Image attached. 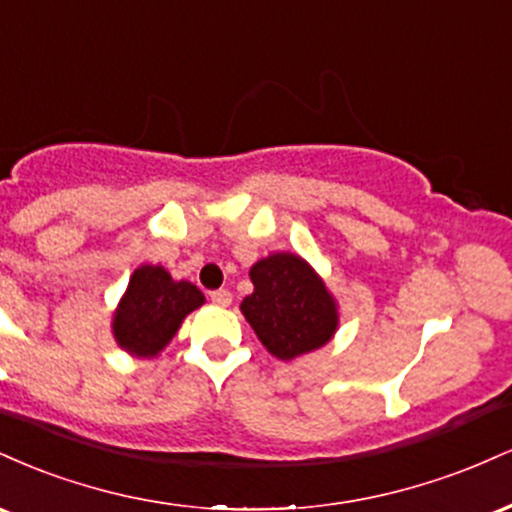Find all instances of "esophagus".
Returning a JSON list of instances; mask_svg holds the SVG:
<instances>
[{"label":"esophagus","mask_w":512,"mask_h":512,"mask_svg":"<svg viewBox=\"0 0 512 512\" xmlns=\"http://www.w3.org/2000/svg\"><path fill=\"white\" fill-rule=\"evenodd\" d=\"M209 298H211V303H214V305H221V308H226V305H231V301H233L231 291H226V289L211 291V293H209Z\"/></svg>","instance_id":"esophagus-1"}]
</instances>
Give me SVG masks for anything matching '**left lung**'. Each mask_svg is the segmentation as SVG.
Segmentation results:
<instances>
[{
	"instance_id": "obj_1",
	"label": "left lung",
	"mask_w": 512,
	"mask_h": 512,
	"mask_svg": "<svg viewBox=\"0 0 512 512\" xmlns=\"http://www.w3.org/2000/svg\"><path fill=\"white\" fill-rule=\"evenodd\" d=\"M255 291L240 310L267 351L281 361L310 354L334 337L337 301L303 257L272 252L250 267Z\"/></svg>"
}]
</instances>
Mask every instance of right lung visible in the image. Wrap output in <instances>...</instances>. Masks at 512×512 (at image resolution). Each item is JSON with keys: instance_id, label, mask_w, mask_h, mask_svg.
I'll return each instance as SVG.
<instances>
[{"instance_id": "add662e5", "label": "right lung", "mask_w": 512, "mask_h": 512, "mask_svg": "<svg viewBox=\"0 0 512 512\" xmlns=\"http://www.w3.org/2000/svg\"><path fill=\"white\" fill-rule=\"evenodd\" d=\"M204 305V293L190 281H175L158 264H142L113 315L115 342L132 356L154 358L180 330L182 320Z\"/></svg>"}]
</instances>
